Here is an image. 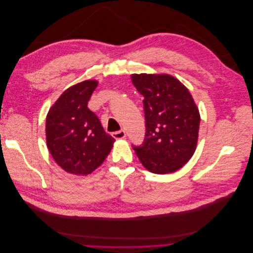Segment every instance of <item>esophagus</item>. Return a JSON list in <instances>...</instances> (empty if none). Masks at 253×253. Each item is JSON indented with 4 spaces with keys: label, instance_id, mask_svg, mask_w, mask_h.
Masks as SVG:
<instances>
[{
    "label": "esophagus",
    "instance_id": "esophagus-1",
    "mask_svg": "<svg viewBox=\"0 0 253 253\" xmlns=\"http://www.w3.org/2000/svg\"><path fill=\"white\" fill-rule=\"evenodd\" d=\"M112 136L114 137L115 139H124V138H126V132L124 131V129H120V131H118V132L112 133Z\"/></svg>",
    "mask_w": 253,
    "mask_h": 253
}]
</instances>
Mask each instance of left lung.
Returning a JSON list of instances; mask_svg holds the SVG:
<instances>
[{"instance_id": "obj_1", "label": "left lung", "mask_w": 253, "mask_h": 253, "mask_svg": "<svg viewBox=\"0 0 253 253\" xmlns=\"http://www.w3.org/2000/svg\"><path fill=\"white\" fill-rule=\"evenodd\" d=\"M143 96L145 136L133 147L145 169L156 174L179 170L193 156L201 116L188 88L168 74H133Z\"/></svg>"}]
</instances>
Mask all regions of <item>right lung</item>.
Instances as JSON below:
<instances>
[{"label": "right lung", "instance_id": "right-lung-1", "mask_svg": "<svg viewBox=\"0 0 253 253\" xmlns=\"http://www.w3.org/2000/svg\"><path fill=\"white\" fill-rule=\"evenodd\" d=\"M96 80L68 87L49 109L45 133L48 151L64 171L87 175L108 157L115 139L105 133L96 114L87 108Z\"/></svg>", "mask_w": 253, "mask_h": 253}]
</instances>
